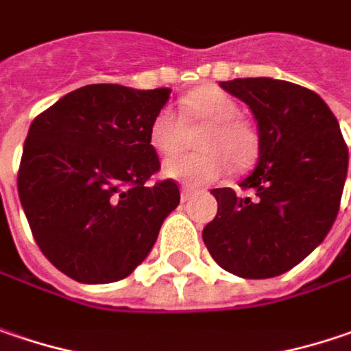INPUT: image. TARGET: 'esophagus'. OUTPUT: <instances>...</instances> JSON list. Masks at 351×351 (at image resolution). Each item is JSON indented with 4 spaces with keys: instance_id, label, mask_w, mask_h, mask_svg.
I'll return each mask as SVG.
<instances>
[{
    "instance_id": "1",
    "label": "esophagus",
    "mask_w": 351,
    "mask_h": 351,
    "mask_svg": "<svg viewBox=\"0 0 351 351\" xmlns=\"http://www.w3.org/2000/svg\"><path fill=\"white\" fill-rule=\"evenodd\" d=\"M191 197H193V191L187 187H182V202H189Z\"/></svg>"
}]
</instances>
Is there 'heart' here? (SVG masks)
<instances>
[{
	"instance_id": "heart-1",
	"label": "heart",
	"mask_w": 351,
	"mask_h": 351,
	"mask_svg": "<svg viewBox=\"0 0 351 351\" xmlns=\"http://www.w3.org/2000/svg\"><path fill=\"white\" fill-rule=\"evenodd\" d=\"M179 118L171 108L158 110L149 122V144L162 156H173L187 144V128H203L197 138L202 154L178 156L164 164V173L187 185H205L227 167L235 173L254 166L261 138L251 122L239 116V104L217 86H199L180 100Z\"/></svg>"
}]
</instances>
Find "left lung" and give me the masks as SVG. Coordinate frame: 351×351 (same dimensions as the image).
<instances>
[{
  "label": "left lung",
  "mask_w": 351,
  "mask_h": 351,
  "mask_svg": "<svg viewBox=\"0 0 351 351\" xmlns=\"http://www.w3.org/2000/svg\"><path fill=\"white\" fill-rule=\"evenodd\" d=\"M221 88L249 104L258 126L253 197L217 187V215L203 229L215 263L243 278H272L304 261L334 225L348 173V146L332 110L289 80L235 79Z\"/></svg>",
  "instance_id": "left-lung-1"
}]
</instances>
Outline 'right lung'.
<instances>
[{
	"label": "right lung",
	"mask_w": 351,
	"mask_h": 351,
	"mask_svg": "<svg viewBox=\"0 0 351 351\" xmlns=\"http://www.w3.org/2000/svg\"><path fill=\"white\" fill-rule=\"evenodd\" d=\"M169 88L88 84L37 116L27 134L17 191L41 253L66 276L126 278L180 205L173 180L152 184L160 158L149 122Z\"/></svg>",
	"instance_id": "right-lung-1"
}]
</instances>
